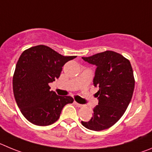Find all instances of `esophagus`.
I'll list each match as a JSON object with an SVG mask.
<instances>
[{
  "instance_id": "obj_1",
  "label": "esophagus",
  "mask_w": 152,
  "mask_h": 152,
  "mask_svg": "<svg viewBox=\"0 0 152 152\" xmlns=\"http://www.w3.org/2000/svg\"><path fill=\"white\" fill-rule=\"evenodd\" d=\"M74 104L76 105V106L79 107H83V104H81L77 103V102H74Z\"/></svg>"
}]
</instances>
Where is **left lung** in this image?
Returning <instances> with one entry per match:
<instances>
[{
  "mask_svg": "<svg viewBox=\"0 0 152 152\" xmlns=\"http://www.w3.org/2000/svg\"><path fill=\"white\" fill-rule=\"evenodd\" d=\"M82 58L97 66L93 83L98 87V104L93 109L91 120L81 123L91 130L108 129L124 115L132 99L135 79L131 64L112 50Z\"/></svg>",
  "mask_w": 152,
  "mask_h": 152,
  "instance_id": "left-lung-1",
  "label": "left lung"
}]
</instances>
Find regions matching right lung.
<instances>
[{"label":"right lung","mask_w":152,"mask_h":152,"mask_svg":"<svg viewBox=\"0 0 152 152\" xmlns=\"http://www.w3.org/2000/svg\"><path fill=\"white\" fill-rule=\"evenodd\" d=\"M76 56H63L45 45H37L22 53L13 77L15 100L23 115L37 126H48L59 119L63 107L73 103L70 96L50 91L49 83L61 75L62 67Z\"/></svg>","instance_id":"add662e5"}]
</instances>
